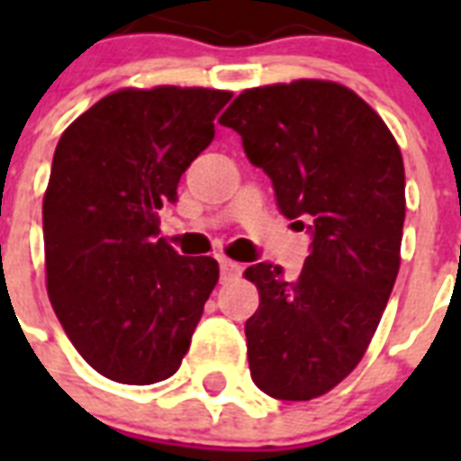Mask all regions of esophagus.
<instances>
[{
    "label": "esophagus",
    "mask_w": 461,
    "mask_h": 461,
    "mask_svg": "<svg viewBox=\"0 0 461 461\" xmlns=\"http://www.w3.org/2000/svg\"><path fill=\"white\" fill-rule=\"evenodd\" d=\"M244 267L234 263L230 258H220V273H222V280H231V277H239Z\"/></svg>",
    "instance_id": "34e87169"
}]
</instances>
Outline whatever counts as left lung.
Wrapping results in <instances>:
<instances>
[{"label":"left lung","instance_id":"obj_1","mask_svg":"<svg viewBox=\"0 0 461 461\" xmlns=\"http://www.w3.org/2000/svg\"><path fill=\"white\" fill-rule=\"evenodd\" d=\"M270 176L277 208L311 234L296 280L256 263L246 321L253 383L306 402L342 383L368 349L400 270L404 162L385 122L332 81L244 90L220 117Z\"/></svg>","mask_w":461,"mask_h":461}]
</instances>
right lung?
Masks as SVG:
<instances>
[{
  "mask_svg": "<svg viewBox=\"0 0 461 461\" xmlns=\"http://www.w3.org/2000/svg\"><path fill=\"white\" fill-rule=\"evenodd\" d=\"M227 90L126 88L61 133L42 201L47 294L104 378L153 385L179 371L220 267L159 234L165 203L215 139Z\"/></svg>",
  "mask_w": 461,
  "mask_h": 461,
  "instance_id": "1",
  "label": "right lung"
}]
</instances>
